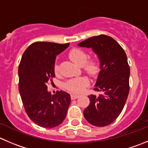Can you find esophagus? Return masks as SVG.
I'll return each instance as SVG.
<instances>
[{
	"instance_id": "esophagus-1",
	"label": "esophagus",
	"mask_w": 148,
	"mask_h": 148,
	"mask_svg": "<svg viewBox=\"0 0 148 148\" xmlns=\"http://www.w3.org/2000/svg\"><path fill=\"white\" fill-rule=\"evenodd\" d=\"M70 97H71L72 99H75L79 97V95H78V94H72L71 95H70Z\"/></svg>"
}]
</instances>
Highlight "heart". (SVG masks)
<instances>
[{"mask_svg": "<svg viewBox=\"0 0 148 148\" xmlns=\"http://www.w3.org/2000/svg\"><path fill=\"white\" fill-rule=\"evenodd\" d=\"M68 57L71 60L80 66L91 76H95L99 70V63L96 57H88L86 52L79 48H73L68 52ZM54 72L58 75L60 69L57 65L54 67ZM88 84V80L86 77L72 78L64 84V88L73 93H81Z\"/></svg>", "mask_w": 148, "mask_h": 148, "instance_id": "heart-1", "label": "heart"}]
</instances>
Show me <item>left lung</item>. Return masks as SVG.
<instances>
[{
  "label": "left lung",
  "instance_id": "1",
  "mask_svg": "<svg viewBox=\"0 0 148 148\" xmlns=\"http://www.w3.org/2000/svg\"><path fill=\"white\" fill-rule=\"evenodd\" d=\"M78 46L92 48L100 61L94 90L102 94L88 96L90 103L84 110V117L93 126H108L119 117L129 95L130 67L127 57L120 44L105 35L93 36Z\"/></svg>",
  "mask_w": 148,
  "mask_h": 148
}]
</instances>
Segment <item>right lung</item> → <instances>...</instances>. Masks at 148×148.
<instances>
[{"label":"right lung","instance_id":"1","mask_svg":"<svg viewBox=\"0 0 148 148\" xmlns=\"http://www.w3.org/2000/svg\"><path fill=\"white\" fill-rule=\"evenodd\" d=\"M70 43L59 44L38 41L28 46L19 65V90L28 117L43 128H54L66 118L70 94L57 91L51 95L47 86L55 78L56 56Z\"/></svg>","mask_w":148,"mask_h":148}]
</instances>
